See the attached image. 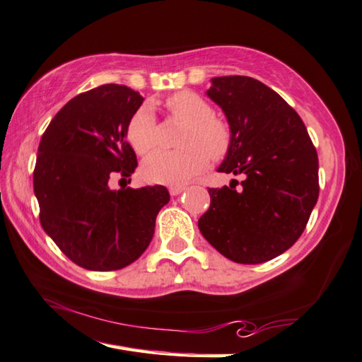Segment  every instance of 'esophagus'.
Here are the masks:
<instances>
[{
    "mask_svg": "<svg viewBox=\"0 0 362 362\" xmlns=\"http://www.w3.org/2000/svg\"><path fill=\"white\" fill-rule=\"evenodd\" d=\"M183 189H185V187H182V185H177V187H170L169 188V193H170V196H179Z\"/></svg>",
    "mask_w": 362,
    "mask_h": 362,
    "instance_id": "1",
    "label": "esophagus"
}]
</instances>
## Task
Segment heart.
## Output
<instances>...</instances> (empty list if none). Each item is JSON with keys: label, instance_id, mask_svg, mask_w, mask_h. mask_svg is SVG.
<instances>
[{"label": "heart", "instance_id": "obj_1", "mask_svg": "<svg viewBox=\"0 0 362 362\" xmlns=\"http://www.w3.org/2000/svg\"><path fill=\"white\" fill-rule=\"evenodd\" d=\"M169 114L187 123L179 152H156L142 163L141 174L150 183L180 185L207 168L210 156L220 160L231 147V129L214 117V109L202 96L192 91H179L166 100ZM128 142L137 153L146 155L158 144V127L153 107L144 104L129 118Z\"/></svg>", "mask_w": 362, "mask_h": 362}]
</instances>
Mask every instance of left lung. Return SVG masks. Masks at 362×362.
Wrapping results in <instances>:
<instances>
[{
    "mask_svg": "<svg viewBox=\"0 0 362 362\" xmlns=\"http://www.w3.org/2000/svg\"><path fill=\"white\" fill-rule=\"evenodd\" d=\"M210 82L206 95L231 129L218 173L245 180L240 189L209 188L210 207L198 226L225 258L259 264L286 252L305 229L318 201V155L298 112L267 85L247 76Z\"/></svg>",
    "mask_w": 362,
    "mask_h": 362,
    "instance_id": "8db88e82",
    "label": "left lung"
}]
</instances>
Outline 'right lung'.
<instances>
[{
	"instance_id": "right-lung-1",
	"label": "right lung",
	"mask_w": 362,
	"mask_h": 362,
	"mask_svg": "<svg viewBox=\"0 0 362 362\" xmlns=\"http://www.w3.org/2000/svg\"><path fill=\"white\" fill-rule=\"evenodd\" d=\"M142 101L124 85L88 90L64 104L39 142L33 187L41 225L71 261L88 271H117L134 262L169 202L163 185L109 187L114 174L129 177L137 168L127 128Z\"/></svg>"
}]
</instances>
